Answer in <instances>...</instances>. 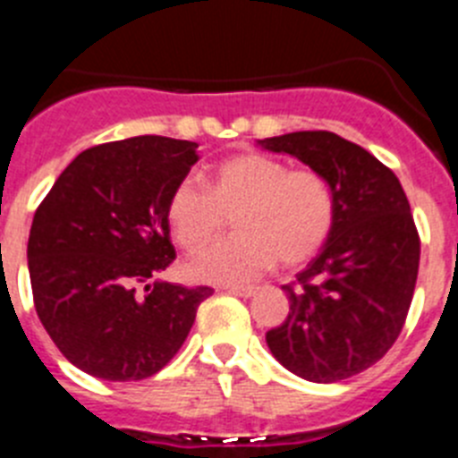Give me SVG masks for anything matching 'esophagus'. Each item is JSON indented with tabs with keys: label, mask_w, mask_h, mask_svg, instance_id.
<instances>
[{
	"label": "esophagus",
	"mask_w": 458,
	"mask_h": 458,
	"mask_svg": "<svg viewBox=\"0 0 458 458\" xmlns=\"http://www.w3.org/2000/svg\"><path fill=\"white\" fill-rule=\"evenodd\" d=\"M226 291L233 295H241V298H250V295H254V289H250V286H226Z\"/></svg>",
	"instance_id": "esophagus-1"
}]
</instances>
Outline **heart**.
Returning a JSON list of instances; mask_svg holds the SVG:
<instances>
[{"mask_svg": "<svg viewBox=\"0 0 458 458\" xmlns=\"http://www.w3.org/2000/svg\"><path fill=\"white\" fill-rule=\"evenodd\" d=\"M208 190L181 181L167 220L181 248L197 254L221 237L234 217L239 236L201 254L190 275L216 284H248L282 266H301L323 248L337 220L330 181L314 169H291L264 153L229 157L210 169Z\"/></svg>", "mask_w": 458, "mask_h": 458, "instance_id": "b5f03b06", "label": "heart"}]
</instances>
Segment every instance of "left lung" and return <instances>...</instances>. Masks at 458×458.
<instances>
[{"label":"left lung","instance_id":"left-lung-1","mask_svg":"<svg viewBox=\"0 0 458 458\" xmlns=\"http://www.w3.org/2000/svg\"><path fill=\"white\" fill-rule=\"evenodd\" d=\"M261 147L310 165L337 197L327 242L282 286L289 317L266 333L268 349L305 380L351 378L392 349L411 310L420 233L406 192L378 157L335 132H289Z\"/></svg>","mask_w":458,"mask_h":458}]
</instances>
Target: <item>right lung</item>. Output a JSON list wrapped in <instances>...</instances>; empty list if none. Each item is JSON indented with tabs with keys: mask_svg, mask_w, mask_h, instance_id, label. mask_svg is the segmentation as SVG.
<instances>
[{
	"mask_svg": "<svg viewBox=\"0 0 458 458\" xmlns=\"http://www.w3.org/2000/svg\"><path fill=\"white\" fill-rule=\"evenodd\" d=\"M197 147L160 135L91 147L36 208L27 245L36 314L64 358L96 378L157 374L213 295L210 286L148 284L176 259L167 204Z\"/></svg>",
	"mask_w": 458,
	"mask_h": 458,
	"instance_id": "right-lung-1",
	"label": "right lung"
}]
</instances>
